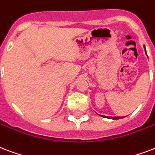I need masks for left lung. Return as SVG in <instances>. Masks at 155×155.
I'll list each match as a JSON object with an SVG mask.
<instances>
[{"instance_id":"8db88e82","label":"left lung","mask_w":155,"mask_h":155,"mask_svg":"<svg viewBox=\"0 0 155 155\" xmlns=\"http://www.w3.org/2000/svg\"><path fill=\"white\" fill-rule=\"evenodd\" d=\"M102 117H105V118H110V119H112V120H119V119L124 118V117H107V116H102Z\"/></svg>"}]
</instances>
